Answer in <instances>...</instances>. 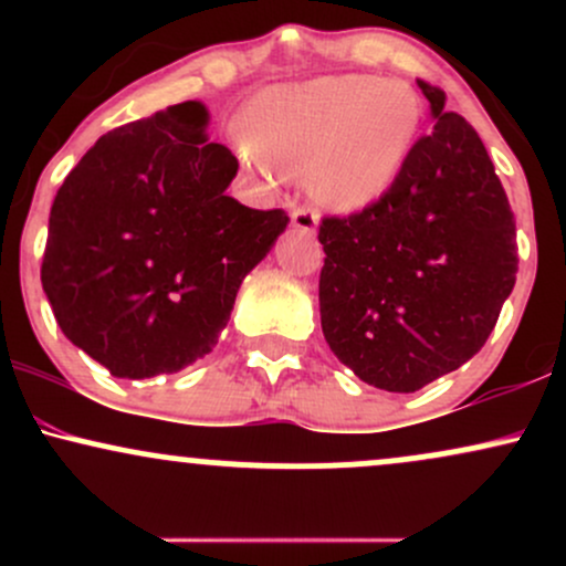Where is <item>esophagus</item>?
<instances>
[{
  "label": "esophagus",
  "mask_w": 566,
  "mask_h": 566,
  "mask_svg": "<svg viewBox=\"0 0 566 566\" xmlns=\"http://www.w3.org/2000/svg\"><path fill=\"white\" fill-rule=\"evenodd\" d=\"M292 226L301 233L314 237L316 229H319V216H316L314 210H308V207H295V210H292Z\"/></svg>",
  "instance_id": "esophagus-1"
}]
</instances>
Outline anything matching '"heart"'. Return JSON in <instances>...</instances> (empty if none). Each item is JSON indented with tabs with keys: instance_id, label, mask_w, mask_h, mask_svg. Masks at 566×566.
I'll return each instance as SVG.
<instances>
[{
	"instance_id": "obj_1",
	"label": "heart",
	"mask_w": 566,
	"mask_h": 566,
	"mask_svg": "<svg viewBox=\"0 0 566 566\" xmlns=\"http://www.w3.org/2000/svg\"><path fill=\"white\" fill-rule=\"evenodd\" d=\"M418 127V95L405 84L322 76L258 95L239 154L263 180H305L316 205L359 212L399 180Z\"/></svg>"
}]
</instances>
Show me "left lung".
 Instances as JSON below:
<instances>
[{
    "label": "left lung",
    "instance_id": "8db88e82",
    "mask_svg": "<svg viewBox=\"0 0 566 566\" xmlns=\"http://www.w3.org/2000/svg\"><path fill=\"white\" fill-rule=\"evenodd\" d=\"M433 129L391 191L324 218L322 333L359 380L412 394L479 354L516 284V223L482 138L418 80Z\"/></svg>",
    "mask_w": 566,
    "mask_h": 566
}]
</instances>
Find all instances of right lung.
Listing matches in <instances>:
<instances>
[{
    "mask_svg": "<svg viewBox=\"0 0 566 566\" xmlns=\"http://www.w3.org/2000/svg\"><path fill=\"white\" fill-rule=\"evenodd\" d=\"M207 125L205 103L186 101L116 127L57 188L44 295L63 335L116 378L210 354L242 279L290 223L226 193L239 161Z\"/></svg>",
    "mask_w": 566,
    "mask_h": 566,
    "instance_id": "1",
    "label": "right lung"
}]
</instances>
